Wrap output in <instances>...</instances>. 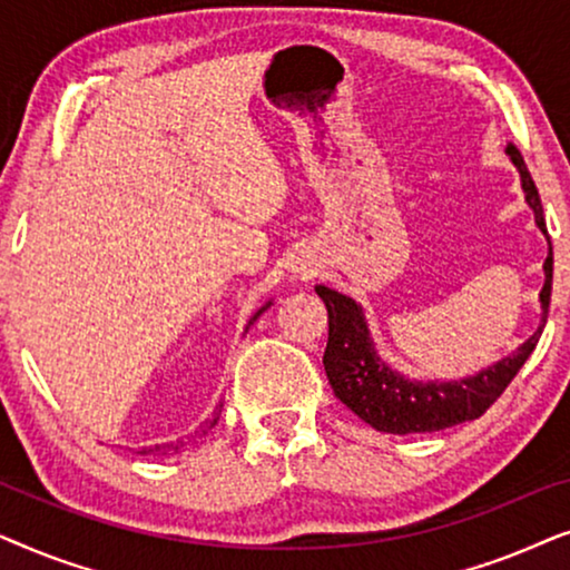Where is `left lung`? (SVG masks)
Here are the masks:
<instances>
[{
	"label": "left lung",
	"mask_w": 570,
	"mask_h": 570,
	"mask_svg": "<svg viewBox=\"0 0 570 570\" xmlns=\"http://www.w3.org/2000/svg\"><path fill=\"white\" fill-rule=\"evenodd\" d=\"M505 153L511 155L513 166L519 168L521 186H524L529 207L534 209L537 225L548 236L540 191L532 181V174L527 170L524 158L513 145H509ZM316 293L324 301L326 314H330L324 368L334 396L345 402L357 417L376 428V431L396 435L433 433L480 417L505 392V386L511 384L521 365L527 363V357L532 355L542 326L548 322L552 293V246L548 259H544V287L540 293L544 314L540 330L517 353L503 357L501 363L490 365L488 371H480L478 376L459 381H428V384H420V381H410L394 373L373 350L363 308L353 298L330 291L324 285H316Z\"/></svg>",
	"instance_id": "1"
}]
</instances>
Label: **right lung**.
Segmentation results:
<instances>
[{
  "mask_svg": "<svg viewBox=\"0 0 570 570\" xmlns=\"http://www.w3.org/2000/svg\"><path fill=\"white\" fill-rule=\"evenodd\" d=\"M264 311V308H262ZM262 311H259V314H262ZM259 314H256V316H259ZM256 316L252 318V322H248V326H252L254 322H256ZM220 410H223V402L220 404H217V410H215V415H213V420H207V423H205V431H209V428H213L215 423H217V417H220ZM205 431H202V433H205ZM181 446H184V443H181ZM170 446H155V449H147V451H168ZM178 449V446H176Z\"/></svg>",
  "mask_w": 570,
  "mask_h": 570,
  "instance_id": "add662e5",
  "label": "right lung"
}]
</instances>
